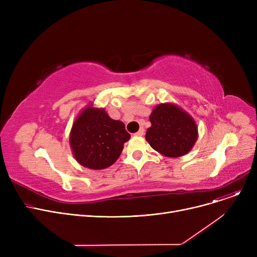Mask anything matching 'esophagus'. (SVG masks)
<instances>
[{"label":"esophagus","instance_id":"obj_1","mask_svg":"<svg viewBox=\"0 0 257 257\" xmlns=\"http://www.w3.org/2000/svg\"><path fill=\"white\" fill-rule=\"evenodd\" d=\"M144 133H145V130H144V128H141L136 134H134V136H137V137H143L144 136Z\"/></svg>","mask_w":257,"mask_h":257}]
</instances>
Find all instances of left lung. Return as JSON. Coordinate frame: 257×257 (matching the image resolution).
<instances>
[{"label":"left lung","instance_id":"left-lung-1","mask_svg":"<svg viewBox=\"0 0 257 257\" xmlns=\"http://www.w3.org/2000/svg\"><path fill=\"white\" fill-rule=\"evenodd\" d=\"M151 127L146 141L155 151L167 157H180L191 152L198 140L194 117L174 103H161L149 116Z\"/></svg>","mask_w":257,"mask_h":257}]
</instances>
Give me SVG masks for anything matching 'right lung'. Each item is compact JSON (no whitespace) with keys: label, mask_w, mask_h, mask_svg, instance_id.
<instances>
[{"label":"right lung","mask_w":257,"mask_h":257,"mask_svg":"<svg viewBox=\"0 0 257 257\" xmlns=\"http://www.w3.org/2000/svg\"><path fill=\"white\" fill-rule=\"evenodd\" d=\"M129 140L123 121L112 119L104 108L91 103L78 114L70 133V146L78 164L96 171L113 165Z\"/></svg>","instance_id":"add662e5"}]
</instances>
